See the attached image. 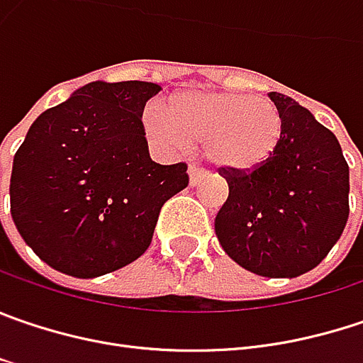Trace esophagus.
Returning <instances> with one entry per match:
<instances>
[{
    "mask_svg": "<svg viewBox=\"0 0 363 363\" xmlns=\"http://www.w3.org/2000/svg\"><path fill=\"white\" fill-rule=\"evenodd\" d=\"M207 177H209V172H207L205 168H201V166H197V164H191V166H189V182H191L193 186L205 181Z\"/></svg>",
    "mask_w": 363,
    "mask_h": 363,
    "instance_id": "obj_1",
    "label": "esophagus"
}]
</instances>
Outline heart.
<instances>
[{"label": "heart", "mask_w": 363, "mask_h": 363, "mask_svg": "<svg viewBox=\"0 0 363 363\" xmlns=\"http://www.w3.org/2000/svg\"><path fill=\"white\" fill-rule=\"evenodd\" d=\"M143 127L164 150L181 152L203 143L207 160L230 172L265 166L284 139L275 102L240 92H182L168 100V108L147 106Z\"/></svg>", "instance_id": "heart-1"}]
</instances>
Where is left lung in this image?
<instances>
[{
	"instance_id": "1",
	"label": "left lung",
	"mask_w": 363,
	"mask_h": 363,
	"mask_svg": "<svg viewBox=\"0 0 363 363\" xmlns=\"http://www.w3.org/2000/svg\"><path fill=\"white\" fill-rule=\"evenodd\" d=\"M284 139L265 166L222 170L228 199L216 216L225 255L263 277H298L318 265L350 218V166L341 145L308 108L269 92Z\"/></svg>"
}]
</instances>
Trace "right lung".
<instances>
[{"mask_svg": "<svg viewBox=\"0 0 363 363\" xmlns=\"http://www.w3.org/2000/svg\"><path fill=\"white\" fill-rule=\"evenodd\" d=\"M162 88L90 82L45 111L13 156L11 220L36 257L92 279L139 259L186 164L150 158L141 115Z\"/></svg>", "mask_w": 363, "mask_h": 363, "instance_id": "right-lung-1", "label": "right lung"}]
</instances>
